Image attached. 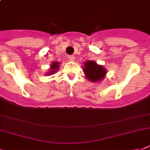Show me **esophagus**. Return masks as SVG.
Instances as JSON below:
<instances>
[{"instance_id":"esophagus-1","label":"esophagus","mask_w":150,"mask_h":150,"mask_svg":"<svg viewBox=\"0 0 150 150\" xmlns=\"http://www.w3.org/2000/svg\"><path fill=\"white\" fill-rule=\"evenodd\" d=\"M68 59H69V61H73L75 60V56H74V55H69V56H68Z\"/></svg>"}]
</instances>
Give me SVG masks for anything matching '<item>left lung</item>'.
<instances>
[{
  "instance_id": "1",
  "label": "left lung",
  "mask_w": 150,
  "mask_h": 150,
  "mask_svg": "<svg viewBox=\"0 0 150 150\" xmlns=\"http://www.w3.org/2000/svg\"><path fill=\"white\" fill-rule=\"evenodd\" d=\"M83 71L89 81L96 82L103 79L107 74V71L102 65H99L93 61H88L84 63Z\"/></svg>"
}]
</instances>
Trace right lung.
I'll return each mask as SVG.
<instances>
[{
    "label": "right lung",
    "mask_w": 150,
    "mask_h": 150,
    "mask_svg": "<svg viewBox=\"0 0 150 150\" xmlns=\"http://www.w3.org/2000/svg\"><path fill=\"white\" fill-rule=\"evenodd\" d=\"M59 64H60L59 62H54L52 64L50 65V71L47 73V75H51V74H54V73L56 72L57 70L59 69Z\"/></svg>",
    "instance_id": "right-lung-1"
}]
</instances>
